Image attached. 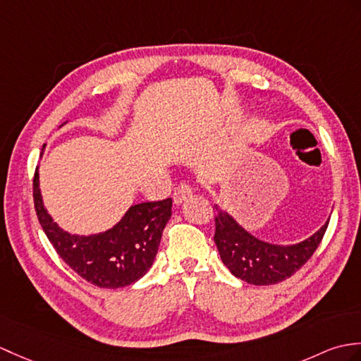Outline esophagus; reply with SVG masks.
<instances>
[{
	"label": "esophagus",
	"instance_id": "obj_1",
	"mask_svg": "<svg viewBox=\"0 0 361 361\" xmlns=\"http://www.w3.org/2000/svg\"><path fill=\"white\" fill-rule=\"evenodd\" d=\"M192 194H194V189L190 188V184L181 183L180 186H177L173 190V201L177 204H180L183 201H186L189 197H192Z\"/></svg>",
	"mask_w": 361,
	"mask_h": 361
}]
</instances>
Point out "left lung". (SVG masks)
<instances>
[{
  "label": "left lung",
  "instance_id": "obj_1",
  "mask_svg": "<svg viewBox=\"0 0 361 361\" xmlns=\"http://www.w3.org/2000/svg\"><path fill=\"white\" fill-rule=\"evenodd\" d=\"M214 209L219 211L214 241L221 262L237 279L257 286L280 283L301 269L322 243L329 224L328 220L320 231L298 245L276 246L250 235L216 204Z\"/></svg>",
  "mask_w": 361,
  "mask_h": 361
}]
</instances>
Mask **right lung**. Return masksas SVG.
<instances>
[{
  "mask_svg": "<svg viewBox=\"0 0 361 361\" xmlns=\"http://www.w3.org/2000/svg\"><path fill=\"white\" fill-rule=\"evenodd\" d=\"M38 181L37 167L33 175V204L38 221L56 254L81 279L98 288L116 289L135 283L149 271L164 226L172 215V198L132 206L112 229L80 237L58 228L47 214Z\"/></svg>",
  "mask_w": 361,
  "mask_h": 361,
  "instance_id": "right-lung-1",
  "label": "right lung"
}]
</instances>
